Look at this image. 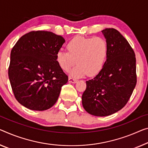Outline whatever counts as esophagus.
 <instances>
[{
    "label": "esophagus",
    "mask_w": 148,
    "mask_h": 148,
    "mask_svg": "<svg viewBox=\"0 0 148 148\" xmlns=\"http://www.w3.org/2000/svg\"><path fill=\"white\" fill-rule=\"evenodd\" d=\"M69 83H75L77 82V79L72 78V77H69Z\"/></svg>",
    "instance_id": "1"
}]
</instances>
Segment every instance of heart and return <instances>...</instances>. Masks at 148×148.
I'll list each match as a JSON object with an SVG mask.
<instances>
[{"label": "heart", "instance_id": "obj_1", "mask_svg": "<svg viewBox=\"0 0 148 148\" xmlns=\"http://www.w3.org/2000/svg\"><path fill=\"white\" fill-rule=\"evenodd\" d=\"M67 48L68 51L57 52L56 61L65 72L77 63L70 72L71 77L79 78L86 74L94 76L103 69L108 55L107 43L103 38L77 36L68 43Z\"/></svg>", "mask_w": 148, "mask_h": 148}]
</instances>
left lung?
I'll use <instances>...</instances> for the list:
<instances>
[{
	"mask_svg": "<svg viewBox=\"0 0 148 148\" xmlns=\"http://www.w3.org/2000/svg\"><path fill=\"white\" fill-rule=\"evenodd\" d=\"M108 46V55L103 69L86 81L82 95L85 110L97 116H106L126 105L137 82L136 56L128 41L117 29L102 31Z\"/></svg>",
	"mask_w": 148,
	"mask_h": 148,
	"instance_id": "8db88e82",
	"label": "left lung"
}]
</instances>
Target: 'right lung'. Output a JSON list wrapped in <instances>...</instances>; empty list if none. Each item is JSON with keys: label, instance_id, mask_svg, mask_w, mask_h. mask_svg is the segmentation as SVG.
I'll return each mask as SVG.
<instances>
[{"label": "right lung", "instance_id": "1", "mask_svg": "<svg viewBox=\"0 0 148 148\" xmlns=\"http://www.w3.org/2000/svg\"><path fill=\"white\" fill-rule=\"evenodd\" d=\"M65 40L48 31L22 36L11 50L9 80L16 99L27 108L45 110L53 106L68 76L59 67L56 53Z\"/></svg>", "mask_w": 148, "mask_h": 148}]
</instances>
